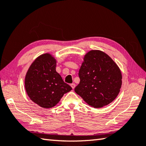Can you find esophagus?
I'll use <instances>...</instances> for the list:
<instances>
[{"label":"esophagus","mask_w":146,"mask_h":146,"mask_svg":"<svg viewBox=\"0 0 146 146\" xmlns=\"http://www.w3.org/2000/svg\"><path fill=\"white\" fill-rule=\"evenodd\" d=\"M71 87H72L73 89H74V88H75V84H71Z\"/></svg>","instance_id":"obj_1"}]
</instances>
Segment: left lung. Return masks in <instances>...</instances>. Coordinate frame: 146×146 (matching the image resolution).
Masks as SVG:
<instances>
[{
  "mask_svg": "<svg viewBox=\"0 0 146 146\" xmlns=\"http://www.w3.org/2000/svg\"><path fill=\"white\" fill-rule=\"evenodd\" d=\"M75 92L90 106L99 108L115 100L122 85L121 70L107 54L91 50L85 54Z\"/></svg>",
  "mask_w": 146,
  "mask_h": 146,
  "instance_id": "obj_1",
  "label": "left lung"
}]
</instances>
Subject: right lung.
Listing matches in <instances>:
<instances>
[{"label": "right lung", "instance_id": "add662e5", "mask_svg": "<svg viewBox=\"0 0 146 146\" xmlns=\"http://www.w3.org/2000/svg\"><path fill=\"white\" fill-rule=\"evenodd\" d=\"M56 63L52 54H43L31 63L26 74V92L31 101L42 108L55 106L64 94L72 90L56 71Z\"/></svg>", "mask_w": 146, "mask_h": 146}]
</instances>
